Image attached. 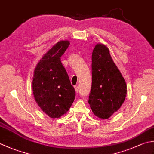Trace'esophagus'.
Segmentation results:
<instances>
[{"label": "esophagus", "instance_id": "obj_1", "mask_svg": "<svg viewBox=\"0 0 154 154\" xmlns=\"http://www.w3.org/2000/svg\"><path fill=\"white\" fill-rule=\"evenodd\" d=\"M75 91H76L77 93L79 92V86L75 85Z\"/></svg>", "mask_w": 154, "mask_h": 154}]
</instances>
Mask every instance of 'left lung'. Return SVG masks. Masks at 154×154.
Segmentation results:
<instances>
[{
	"instance_id": "left-lung-1",
	"label": "left lung",
	"mask_w": 154,
	"mask_h": 154,
	"mask_svg": "<svg viewBox=\"0 0 154 154\" xmlns=\"http://www.w3.org/2000/svg\"><path fill=\"white\" fill-rule=\"evenodd\" d=\"M91 59L92 84L88 102L96 116L108 119L124 102L127 85L106 46L96 45Z\"/></svg>"
}]
</instances>
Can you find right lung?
<instances>
[{
  "label": "right lung",
  "mask_w": 154,
  "mask_h": 154,
  "mask_svg": "<svg viewBox=\"0 0 154 154\" xmlns=\"http://www.w3.org/2000/svg\"><path fill=\"white\" fill-rule=\"evenodd\" d=\"M69 44L68 41L58 42L44 55L35 69L32 91L35 101L52 118L67 113L75 97L74 87L61 62Z\"/></svg>",
  "instance_id": "right-lung-1"
}]
</instances>
